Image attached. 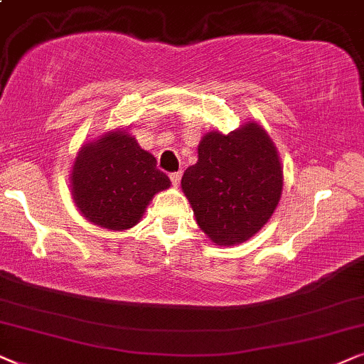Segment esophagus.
Listing matches in <instances>:
<instances>
[{
	"label": "esophagus",
	"instance_id": "1",
	"mask_svg": "<svg viewBox=\"0 0 364 364\" xmlns=\"http://www.w3.org/2000/svg\"><path fill=\"white\" fill-rule=\"evenodd\" d=\"M169 179H171L173 186H178L181 181V173H169Z\"/></svg>",
	"mask_w": 364,
	"mask_h": 364
}]
</instances>
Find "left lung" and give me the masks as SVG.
I'll list each match as a JSON object with an SVG mask.
<instances>
[{"mask_svg":"<svg viewBox=\"0 0 364 364\" xmlns=\"http://www.w3.org/2000/svg\"><path fill=\"white\" fill-rule=\"evenodd\" d=\"M181 188L196 221L218 245L243 243L278 206L283 169L268 134L250 123L230 134L208 133Z\"/></svg>","mask_w":364,"mask_h":364,"instance_id":"1","label":"left lung"}]
</instances>
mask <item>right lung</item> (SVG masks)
Instances as JSON below:
<instances>
[{"label":"right lung","instance_id":"1","mask_svg":"<svg viewBox=\"0 0 364 364\" xmlns=\"http://www.w3.org/2000/svg\"><path fill=\"white\" fill-rule=\"evenodd\" d=\"M73 200L91 223L128 230L143 216L154 193L169 188L151 153L123 132L83 146L71 173Z\"/></svg>","mask_w":364,"mask_h":364}]
</instances>
